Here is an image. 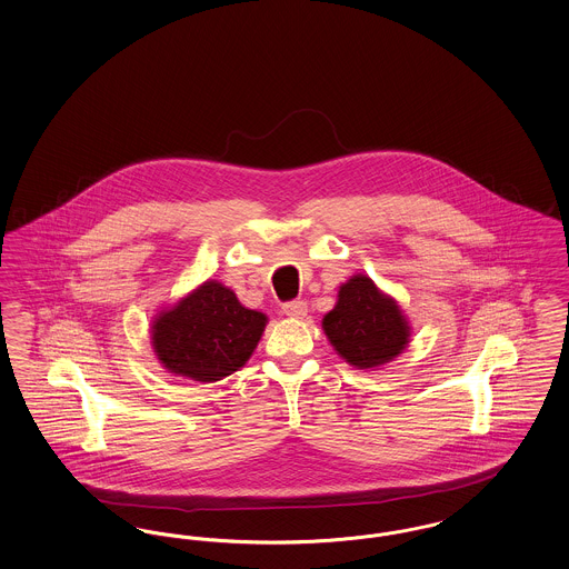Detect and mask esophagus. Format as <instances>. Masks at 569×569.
I'll list each match as a JSON object with an SVG mask.
<instances>
[{"mask_svg":"<svg viewBox=\"0 0 569 569\" xmlns=\"http://www.w3.org/2000/svg\"><path fill=\"white\" fill-rule=\"evenodd\" d=\"M283 313H286L288 318H305V316H307V302H302V300H290V302L283 305Z\"/></svg>","mask_w":569,"mask_h":569,"instance_id":"obj_1","label":"esophagus"}]
</instances>
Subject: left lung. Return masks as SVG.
Returning a JSON list of instances; mask_svg holds the SVG:
<instances>
[{"instance_id": "8db88e82", "label": "left lung", "mask_w": 569, "mask_h": 569, "mask_svg": "<svg viewBox=\"0 0 569 569\" xmlns=\"http://www.w3.org/2000/svg\"><path fill=\"white\" fill-rule=\"evenodd\" d=\"M321 328L345 362L377 368L398 358L410 341V326L391 296L366 274H353L339 288V300Z\"/></svg>"}]
</instances>
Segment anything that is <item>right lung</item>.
Instances as JSON below:
<instances>
[{"label": "right lung", "instance_id": "add662e5", "mask_svg": "<svg viewBox=\"0 0 569 569\" xmlns=\"http://www.w3.org/2000/svg\"><path fill=\"white\" fill-rule=\"evenodd\" d=\"M267 326L220 281H204L194 292L160 311L152 321V347L169 372L192 381H220L250 360Z\"/></svg>", "mask_w": 569, "mask_h": 569}]
</instances>
